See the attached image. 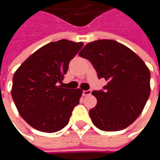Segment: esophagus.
Listing matches in <instances>:
<instances>
[{
    "mask_svg": "<svg viewBox=\"0 0 160 160\" xmlns=\"http://www.w3.org/2000/svg\"><path fill=\"white\" fill-rule=\"evenodd\" d=\"M92 93L91 90H87V91H83V96H88Z\"/></svg>",
    "mask_w": 160,
    "mask_h": 160,
    "instance_id": "esophagus-1",
    "label": "esophagus"
}]
</instances>
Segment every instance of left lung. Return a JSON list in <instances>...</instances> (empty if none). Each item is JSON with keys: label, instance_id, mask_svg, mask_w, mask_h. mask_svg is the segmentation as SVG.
Segmentation results:
<instances>
[{"label": "left lung", "instance_id": "obj_1", "mask_svg": "<svg viewBox=\"0 0 160 160\" xmlns=\"http://www.w3.org/2000/svg\"><path fill=\"white\" fill-rule=\"evenodd\" d=\"M108 83L92 94L97 105L90 109L93 125L102 131L126 128L141 115L151 92V73L143 60L128 47L114 40L87 43L79 52Z\"/></svg>", "mask_w": 160, "mask_h": 160}]
</instances>
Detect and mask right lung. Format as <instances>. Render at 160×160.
Instances as JSON below:
<instances>
[{
    "mask_svg": "<svg viewBox=\"0 0 160 160\" xmlns=\"http://www.w3.org/2000/svg\"><path fill=\"white\" fill-rule=\"evenodd\" d=\"M83 45L65 39L50 42L30 55L15 72L12 99L19 115L34 129L55 132L68 124L83 91L63 88L58 83Z\"/></svg>",
    "mask_w": 160,
    "mask_h": 160,
    "instance_id": "obj_1",
    "label": "right lung"
}]
</instances>
